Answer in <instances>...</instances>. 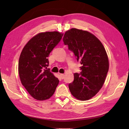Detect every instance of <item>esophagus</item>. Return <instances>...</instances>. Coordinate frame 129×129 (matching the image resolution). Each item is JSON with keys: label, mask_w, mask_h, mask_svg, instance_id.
Segmentation results:
<instances>
[{"label": "esophagus", "mask_w": 129, "mask_h": 129, "mask_svg": "<svg viewBox=\"0 0 129 129\" xmlns=\"http://www.w3.org/2000/svg\"><path fill=\"white\" fill-rule=\"evenodd\" d=\"M60 77H61V78L62 79H63L64 78L65 75H64V74H60Z\"/></svg>", "instance_id": "34e87169"}]
</instances>
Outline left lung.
I'll return each instance as SVG.
<instances>
[{"instance_id": "obj_1", "label": "left lung", "mask_w": 129, "mask_h": 129, "mask_svg": "<svg viewBox=\"0 0 129 129\" xmlns=\"http://www.w3.org/2000/svg\"><path fill=\"white\" fill-rule=\"evenodd\" d=\"M62 40L82 65L80 73H75L74 80L69 84L70 91L77 99L89 100L102 87L108 72L105 49L95 35L76 28L65 32Z\"/></svg>"}]
</instances>
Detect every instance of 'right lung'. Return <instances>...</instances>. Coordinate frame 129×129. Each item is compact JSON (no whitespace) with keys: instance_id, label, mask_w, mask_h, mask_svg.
<instances>
[{"instance_id":"right-lung-1","label":"right lung","mask_w":129,"mask_h":129,"mask_svg":"<svg viewBox=\"0 0 129 129\" xmlns=\"http://www.w3.org/2000/svg\"><path fill=\"white\" fill-rule=\"evenodd\" d=\"M62 36L57 31L40 33L33 37L21 51L18 64L21 83L35 99H48L59 84L58 79L46 69L49 54Z\"/></svg>"}]
</instances>
